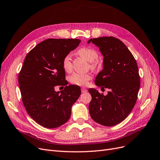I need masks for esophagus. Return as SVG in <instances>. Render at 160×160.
I'll use <instances>...</instances> for the list:
<instances>
[{
    "instance_id": "1",
    "label": "esophagus",
    "mask_w": 160,
    "mask_h": 160,
    "mask_svg": "<svg viewBox=\"0 0 160 160\" xmlns=\"http://www.w3.org/2000/svg\"><path fill=\"white\" fill-rule=\"evenodd\" d=\"M81 91H82V93H86V92H87L88 90L84 88H81Z\"/></svg>"
}]
</instances>
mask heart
<instances>
[{
    "mask_svg": "<svg viewBox=\"0 0 160 160\" xmlns=\"http://www.w3.org/2000/svg\"><path fill=\"white\" fill-rule=\"evenodd\" d=\"M78 53L88 62H90V66L92 68H95L97 66L99 54L96 50L90 48V47H82L78 51ZM71 60H72V57H71L70 53L65 55L62 59V67L67 72H69L72 69ZM91 79L92 75L89 73H74L69 77V80L71 83L81 86H86Z\"/></svg>",
    "mask_w": 160,
    "mask_h": 160,
    "instance_id": "heart-1",
    "label": "heart"
}]
</instances>
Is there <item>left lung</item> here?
Masks as SVG:
<instances>
[{
	"mask_svg": "<svg viewBox=\"0 0 160 160\" xmlns=\"http://www.w3.org/2000/svg\"><path fill=\"white\" fill-rule=\"evenodd\" d=\"M103 56V70L97 75L95 83L108 88L107 96L93 88L89 111L92 119L100 125L112 127L125 120L137 100L140 86L138 65L132 54L121 40L114 37L90 39Z\"/></svg>",
	"mask_w": 160,
	"mask_h": 160,
	"instance_id": "1",
	"label": "left lung"
}]
</instances>
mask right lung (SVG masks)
Returning a JSON list of instances; mask_svg holds the SVG:
<instances>
[{
  "label": "right lung",
  "instance_id": "1",
  "mask_svg": "<svg viewBox=\"0 0 160 160\" xmlns=\"http://www.w3.org/2000/svg\"><path fill=\"white\" fill-rule=\"evenodd\" d=\"M78 39H47L26 55L18 83L28 115L41 126L53 128L68 121L71 108L81 94L79 86H67L62 61L79 45ZM57 85H66L60 92Z\"/></svg>",
  "mask_w": 160,
  "mask_h": 160
}]
</instances>
